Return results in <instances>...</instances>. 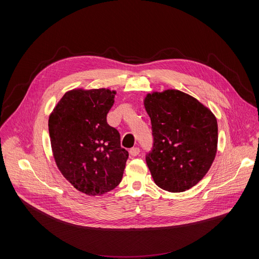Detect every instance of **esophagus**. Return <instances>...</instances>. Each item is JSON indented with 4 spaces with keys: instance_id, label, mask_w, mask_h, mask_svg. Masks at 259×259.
Masks as SVG:
<instances>
[{
    "instance_id": "esophagus-1",
    "label": "esophagus",
    "mask_w": 259,
    "mask_h": 259,
    "mask_svg": "<svg viewBox=\"0 0 259 259\" xmlns=\"http://www.w3.org/2000/svg\"><path fill=\"white\" fill-rule=\"evenodd\" d=\"M129 153H130V155H131L132 157H136V156H138V155H139V153H140L139 147H132V149L129 151Z\"/></svg>"
}]
</instances>
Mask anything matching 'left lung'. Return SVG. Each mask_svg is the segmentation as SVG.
Returning <instances> with one entry per match:
<instances>
[{"label": "left lung", "mask_w": 259, "mask_h": 259, "mask_svg": "<svg viewBox=\"0 0 259 259\" xmlns=\"http://www.w3.org/2000/svg\"><path fill=\"white\" fill-rule=\"evenodd\" d=\"M154 136L145 160L157 186L170 193L190 190L206 175L217 152L218 128L211 110L179 90L144 98Z\"/></svg>", "instance_id": "8db88e82"}]
</instances>
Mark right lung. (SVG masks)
I'll return each instance as SVG.
<instances>
[{"label": "right lung", "instance_id": "right-lung-1", "mask_svg": "<svg viewBox=\"0 0 259 259\" xmlns=\"http://www.w3.org/2000/svg\"><path fill=\"white\" fill-rule=\"evenodd\" d=\"M115 94L104 88L70 90L49 117L55 163L71 186L88 196L118 187L129 156L118 130L106 122Z\"/></svg>", "mask_w": 259, "mask_h": 259}]
</instances>
